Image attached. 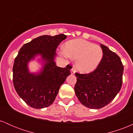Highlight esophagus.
Segmentation results:
<instances>
[{
    "mask_svg": "<svg viewBox=\"0 0 133 133\" xmlns=\"http://www.w3.org/2000/svg\"><path fill=\"white\" fill-rule=\"evenodd\" d=\"M76 72L75 71V69H74V68H72L71 70V74H74V73Z\"/></svg>",
    "mask_w": 133,
    "mask_h": 133,
    "instance_id": "esophagus-1",
    "label": "esophagus"
}]
</instances>
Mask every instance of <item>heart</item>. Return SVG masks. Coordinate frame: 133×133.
Returning a JSON list of instances; mask_svg holds the SVG:
<instances>
[{
    "mask_svg": "<svg viewBox=\"0 0 133 133\" xmlns=\"http://www.w3.org/2000/svg\"><path fill=\"white\" fill-rule=\"evenodd\" d=\"M64 52L62 56L76 60V69L81 73L88 74L97 69L103 57V51L99 45L82 39L66 42L64 45Z\"/></svg>",
    "mask_w": 133,
    "mask_h": 133,
    "instance_id": "b5f03b06",
    "label": "heart"
}]
</instances>
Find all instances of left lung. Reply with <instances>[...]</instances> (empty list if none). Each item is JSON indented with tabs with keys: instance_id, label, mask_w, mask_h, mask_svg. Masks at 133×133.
<instances>
[{
	"instance_id": "8db88e82",
	"label": "left lung",
	"mask_w": 133,
	"mask_h": 133,
	"mask_svg": "<svg viewBox=\"0 0 133 133\" xmlns=\"http://www.w3.org/2000/svg\"><path fill=\"white\" fill-rule=\"evenodd\" d=\"M103 57L97 69L87 74L76 73L75 94L80 103L97 109L110 103L119 92L124 66L120 57L108 47L100 44Z\"/></svg>"
}]
</instances>
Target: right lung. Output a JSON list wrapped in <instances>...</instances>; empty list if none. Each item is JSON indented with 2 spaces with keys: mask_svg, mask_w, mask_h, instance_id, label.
<instances>
[{
  "mask_svg": "<svg viewBox=\"0 0 133 133\" xmlns=\"http://www.w3.org/2000/svg\"><path fill=\"white\" fill-rule=\"evenodd\" d=\"M64 34L39 36L21 47L13 66V84L17 93L27 104L42 109L51 106L60 87L69 75L71 68L56 65V49L66 39ZM36 60L41 67L32 73L28 68L30 62Z\"/></svg>",
  "mask_w": 133,
  "mask_h": 133,
  "instance_id": "obj_1",
  "label": "right lung"
}]
</instances>
